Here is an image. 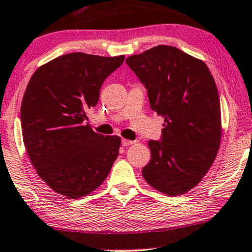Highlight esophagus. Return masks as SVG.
<instances>
[{
	"instance_id": "esophagus-1",
	"label": "esophagus",
	"mask_w": 252,
	"mask_h": 252,
	"mask_svg": "<svg viewBox=\"0 0 252 252\" xmlns=\"http://www.w3.org/2000/svg\"><path fill=\"white\" fill-rule=\"evenodd\" d=\"M131 144H134V141L126 140V138H122V146L126 147V146H131Z\"/></svg>"
}]
</instances>
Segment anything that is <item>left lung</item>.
I'll use <instances>...</instances> for the list:
<instances>
[{
  "label": "left lung",
  "instance_id": "left-lung-1",
  "mask_svg": "<svg viewBox=\"0 0 252 252\" xmlns=\"http://www.w3.org/2000/svg\"><path fill=\"white\" fill-rule=\"evenodd\" d=\"M126 63L148 90L150 108L164 120L162 141H149L142 175L149 186L175 196L194 189L215 162L221 140L220 100L202 60L158 45Z\"/></svg>",
  "mask_w": 252,
  "mask_h": 252
}]
</instances>
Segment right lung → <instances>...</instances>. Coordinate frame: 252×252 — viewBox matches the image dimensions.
<instances>
[{"mask_svg": "<svg viewBox=\"0 0 252 252\" xmlns=\"http://www.w3.org/2000/svg\"><path fill=\"white\" fill-rule=\"evenodd\" d=\"M123 62L124 56L68 53L43 63L28 82L21 103L26 152L37 175L66 198L97 189L116 161L120 136L97 134L85 120Z\"/></svg>", "mask_w": 252, "mask_h": 252, "instance_id": "right-lung-1", "label": "right lung"}]
</instances>
